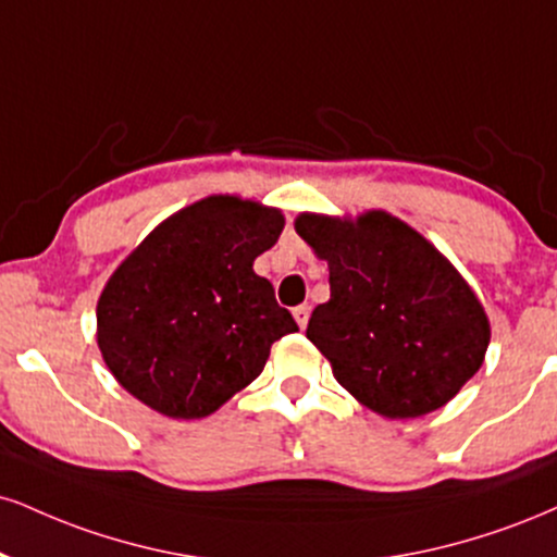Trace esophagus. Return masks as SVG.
<instances>
[{
    "label": "esophagus",
    "mask_w": 557,
    "mask_h": 557,
    "mask_svg": "<svg viewBox=\"0 0 557 557\" xmlns=\"http://www.w3.org/2000/svg\"><path fill=\"white\" fill-rule=\"evenodd\" d=\"M308 313H311V311H308V306H296V308H293V319L298 321L300 330H306V324H308Z\"/></svg>",
    "instance_id": "esophagus-1"
}]
</instances>
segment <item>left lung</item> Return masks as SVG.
Masks as SVG:
<instances>
[{
    "label": "left lung",
    "mask_w": 557,
    "mask_h": 557,
    "mask_svg": "<svg viewBox=\"0 0 557 557\" xmlns=\"http://www.w3.org/2000/svg\"><path fill=\"white\" fill-rule=\"evenodd\" d=\"M296 233L330 267V300L306 337L334 379L388 420L423 418L480 371L491 319L423 233L386 210L300 212Z\"/></svg>",
    "instance_id": "1"
}]
</instances>
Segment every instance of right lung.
Wrapping results in <instances>:
<instances>
[{"mask_svg": "<svg viewBox=\"0 0 557 557\" xmlns=\"http://www.w3.org/2000/svg\"><path fill=\"white\" fill-rule=\"evenodd\" d=\"M283 210L212 194L173 212L113 270L98 298V347L143 405L199 420L264 371L272 343L298 332L253 259Z\"/></svg>", "mask_w": 557, "mask_h": 557, "instance_id": "add662e5", "label": "right lung"}]
</instances>
